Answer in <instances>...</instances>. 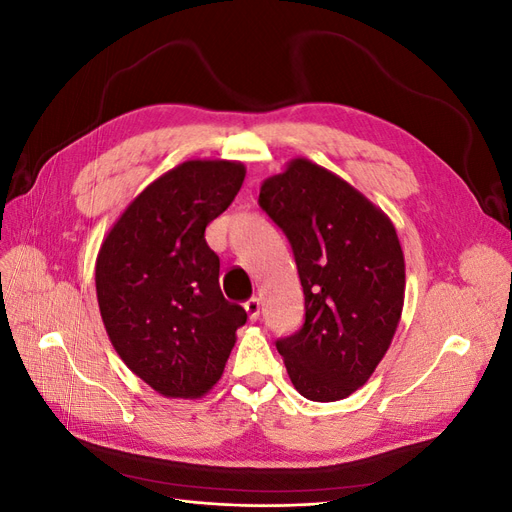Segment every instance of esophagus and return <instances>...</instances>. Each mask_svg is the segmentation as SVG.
Masks as SVG:
<instances>
[{
	"label": "esophagus",
	"mask_w": 512,
	"mask_h": 512,
	"mask_svg": "<svg viewBox=\"0 0 512 512\" xmlns=\"http://www.w3.org/2000/svg\"><path fill=\"white\" fill-rule=\"evenodd\" d=\"M245 312H247V316H250V320H256L258 316H260V299H256V297H252L250 301H245Z\"/></svg>",
	"instance_id": "obj_1"
}]
</instances>
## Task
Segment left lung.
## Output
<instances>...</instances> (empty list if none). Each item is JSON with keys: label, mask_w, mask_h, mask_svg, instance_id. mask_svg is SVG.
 <instances>
[{"label": "left lung", "mask_w": 512, "mask_h": 512, "mask_svg": "<svg viewBox=\"0 0 512 512\" xmlns=\"http://www.w3.org/2000/svg\"><path fill=\"white\" fill-rule=\"evenodd\" d=\"M258 203L288 237L305 294L303 327L277 339V352L303 397L344 399L374 374L404 309L395 226L350 183L305 158L262 183Z\"/></svg>", "instance_id": "obj_1"}]
</instances>
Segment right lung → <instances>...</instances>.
I'll use <instances>...</instances> for the list:
<instances>
[{
	"label": "right lung",
	"mask_w": 512,
	"mask_h": 512,
	"mask_svg": "<svg viewBox=\"0 0 512 512\" xmlns=\"http://www.w3.org/2000/svg\"><path fill=\"white\" fill-rule=\"evenodd\" d=\"M243 179L241 162H183L132 200L100 247L96 292L108 339L164 397L205 395L247 320L224 299L220 258L205 241Z\"/></svg>",
	"instance_id": "add662e5"
}]
</instances>
